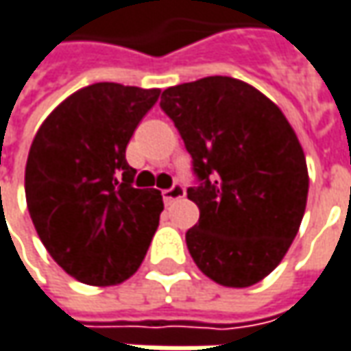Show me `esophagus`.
<instances>
[{
  "mask_svg": "<svg viewBox=\"0 0 351 351\" xmlns=\"http://www.w3.org/2000/svg\"><path fill=\"white\" fill-rule=\"evenodd\" d=\"M186 195V191H184V186L182 184H173L171 189H167V191H162V200H165V204H173L175 200L178 198H182V196Z\"/></svg>",
  "mask_w": 351,
  "mask_h": 351,
  "instance_id": "1",
  "label": "esophagus"
}]
</instances>
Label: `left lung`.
<instances>
[{
	"instance_id": "1",
	"label": "left lung",
	"mask_w": 351,
	"mask_h": 351,
	"mask_svg": "<svg viewBox=\"0 0 351 351\" xmlns=\"http://www.w3.org/2000/svg\"><path fill=\"white\" fill-rule=\"evenodd\" d=\"M193 156L186 191L200 218L189 252L210 280L246 288L266 278L296 238L308 198L298 136L278 107L232 77H204L160 95Z\"/></svg>"
}]
</instances>
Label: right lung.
<instances>
[{"instance_id":"1","label":"right lung","mask_w":351,"mask_h":351,"mask_svg":"<svg viewBox=\"0 0 351 351\" xmlns=\"http://www.w3.org/2000/svg\"><path fill=\"white\" fill-rule=\"evenodd\" d=\"M160 89L95 83L67 97L35 134L25 165L33 226L75 280L114 286L133 276L162 213L156 189H134L125 151Z\"/></svg>"}]
</instances>
